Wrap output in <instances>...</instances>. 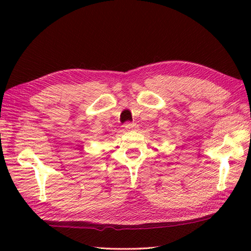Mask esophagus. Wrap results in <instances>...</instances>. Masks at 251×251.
I'll return each instance as SVG.
<instances>
[{
    "mask_svg": "<svg viewBox=\"0 0 251 251\" xmlns=\"http://www.w3.org/2000/svg\"><path fill=\"white\" fill-rule=\"evenodd\" d=\"M124 127L126 130H131V129H137L138 125L136 124V123H126Z\"/></svg>",
    "mask_w": 251,
    "mask_h": 251,
    "instance_id": "obj_1",
    "label": "esophagus"
}]
</instances>
